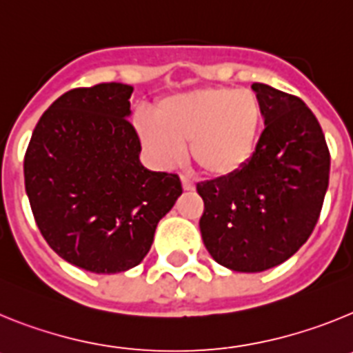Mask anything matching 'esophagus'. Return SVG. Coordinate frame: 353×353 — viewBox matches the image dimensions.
Returning a JSON list of instances; mask_svg holds the SVG:
<instances>
[{
  "instance_id": "1",
  "label": "esophagus",
  "mask_w": 353,
  "mask_h": 353,
  "mask_svg": "<svg viewBox=\"0 0 353 353\" xmlns=\"http://www.w3.org/2000/svg\"><path fill=\"white\" fill-rule=\"evenodd\" d=\"M182 187H183V191H194V180H191L189 176H185V174H182Z\"/></svg>"
}]
</instances>
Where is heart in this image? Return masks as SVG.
<instances>
[{
    "instance_id": "obj_1",
    "label": "heart",
    "mask_w": 353,
    "mask_h": 353,
    "mask_svg": "<svg viewBox=\"0 0 353 353\" xmlns=\"http://www.w3.org/2000/svg\"><path fill=\"white\" fill-rule=\"evenodd\" d=\"M148 114L136 118L146 155L157 166H174L185 152L205 173L232 176L251 162L263 125V109L251 90L201 88L166 97Z\"/></svg>"
}]
</instances>
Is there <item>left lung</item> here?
<instances>
[{
    "mask_svg": "<svg viewBox=\"0 0 353 353\" xmlns=\"http://www.w3.org/2000/svg\"><path fill=\"white\" fill-rule=\"evenodd\" d=\"M252 90L265 129L251 162L196 185L205 248L235 272H263L293 256L313 233L329 187L330 154L313 111L269 84Z\"/></svg>",
    "mask_w": 353,
    "mask_h": 353,
    "instance_id": "8db88e82",
    "label": "left lung"
}]
</instances>
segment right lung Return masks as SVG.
<instances>
[{
  "mask_svg": "<svg viewBox=\"0 0 353 353\" xmlns=\"http://www.w3.org/2000/svg\"><path fill=\"white\" fill-rule=\"evenodd\" d=\"M134 88H74L40 117L24 155V185L40 233L68 263L95 274L132 269L182 194L179 174L150 171L129 121Z\"/></svg>",
  "mask_w": 353,
  "mask_h": 353,
  "instance_id": "1",
  "label": "right lung"
}]
</instances>
